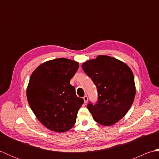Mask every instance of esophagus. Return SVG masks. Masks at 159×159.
<instances>
[{"mask_svg": "<svg viewBox=\"0 0 159 159\" xmlns=\"http://www.w3.org/2000/svg\"><path fill=\"white\" fill-rule=\"evenodd\" d=\"M83 100H84V102H85V103L86 104L87 102V101H88V97L87 96H85L83 97Z\"/></svg>", "mask_w": 159, "mask_h": 159, "instance_id": "obj_1", "label": "esophagus"}]
</instances>
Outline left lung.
Masks as SVG:
<instances>
[{
  "label": "left lung",
  "instance_id": "8db88e82",
  "mask_svg": "<svg viewBox=\"0 0 159 159\" xmlns=\"http://www.w3.org/2000/svg\"><path fill=\"white\" fill-rule=\"evenodd\" d=\"M82 68L97 87L98 100L87 109L102 126H112L129 111L136 93L133 73L121 61L107 55L83 63Z\"/></svg>",
  "mask_w": 159,
  "mask_h": 159
}]
</instances>
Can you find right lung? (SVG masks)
<instances>
[{
    "label": "right lung",
    "instance_id": "add662e5",
    "mask_svg": "<svg viewBox=\"0 0 159 159\" xmlns=\"http://www.w3.org/2000/svg\"><path fill=\"white\" fill-rule=\"evenodd\" d=\"M79 67V63L69 59L50 60L39 65L30 77L26 88L29 106L50 130L64 133L76 123L84 100L76 96L70 81Z\"/></svg>",
    "mask_w": 159,
    "mask_h": 159
}]
</instances>
